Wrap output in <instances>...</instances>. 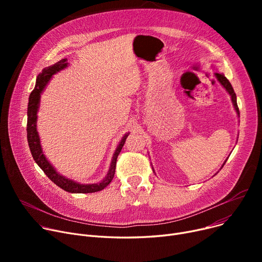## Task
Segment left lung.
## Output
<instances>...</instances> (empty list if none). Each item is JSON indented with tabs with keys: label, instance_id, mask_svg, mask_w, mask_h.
Segmentation results:
<instances>
[{
	"label": "left lung",
	"instance_id": "1",
	"mask_svg": "<svg viewBox=\"0 0 262 262\" xmlns=\"http://www.w3.org/2000/svg\"><path fill=\"white\" fill-rule=\"evenodd\" d=\"M214 74H215L216 79L220 81V84H221V85L226 89V91H227V92L229 93V95L231 96V102H232V104H233V107H235L238 116L240 117L239 108H238V105H237V96H236L235 91H233V88H232L231 84L229 82V80L224 76V74H221V73H214ZM225 162H226V161H225ZM225 162L223 163V166L225 164ZM223 166H222V168H223ZM152 168H153V167H152ZM153 171H154V169H153Z\"/></svg>",
	"mask_w": 262,
	"mask_h": 262
}]
</instances>
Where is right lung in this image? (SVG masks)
<instances>
[{"mask_svg": "<svg viewBox=\"0 0 262 262\" xmlns=\"http://www.w3.org/2000/svg\"><path fill=\"white\" fill-rule=\"evenodd\" d=\"M67 58H63L59 60L58 62L54 63L53 66H50L48 68H45L42 72H41L36 79V85L35 89L32 91L30 94V100H29V106H27V142H29L30 149L32 156L36 163L41 168L46 175L50 178V180L55 184L57 185L59 188L67 192H71V193H92V192H98L103 190L105 187H107L110 182L113 181V178L115 176L116 172V166H117V158L121 152V149L125 143V140L127 138L128 134L123 137L121 142L119 143L116 152L113 156L112 163H110L109 171L106 175L104 180L98 184H87V185H82L78 184L74 181L69 180V178H66L64 176L60 175L57 173V171L53 168L52 164L49 162V160L46 158L43 152H42V147H41L40 144V139H39V135L36 128V122H37V113H38V108H39V102H40V94L43 91L45 87L49 82V80L52 78L54 74H56L57 72L63 70L64 68L68 67Z\"/></svg>", "mask_w": 262, "mask_h": 262, "instance_id": "obj_1", "label": "right lung"}]
</instances>
